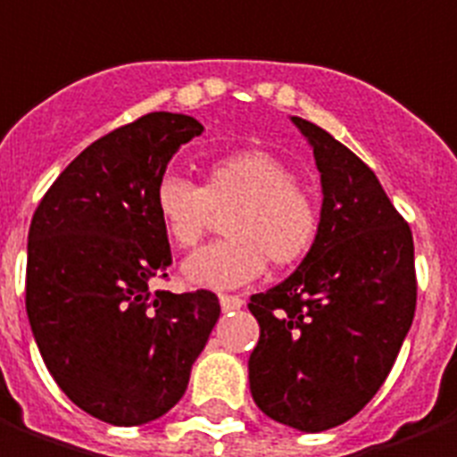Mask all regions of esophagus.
Listing matches in <instances>:
<instances>
[{"mask_svg": "<svg viewBox=\"0 0 457 457\" xmlns=\"http://www.w3.org/2000/svg\"><path fill=\"white\" fill-rule=\"evenodd\" d=\"M242 305H245V300L239 295H228V293L220 295V307H222L225 312H229V310H239Z\"/></svg>", "mask_w": 457, "mask_h": 457, "instance_id": "obj_1", "label": "esophagus"}]
</instances>
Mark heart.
I'll use <instances>...</instances> for the list:
<instances>
[{"mask_svg":"<svg viewBox=\"0 0 457 457\" xmlns=\"http://www.w3.org/2000/svg\"><path fill=\"white\" fill-rule=\"evenodd\" d=\"M154 211L179 249H194L222 220L228 235L184 263L194 286L237 288L262 276L266 262L290 269L320 237V205L293 179V169L263 150L222 154L205 167L203 184L167 171L154 186Z\"/></svg>","mask_w":457,"mask_h":457,"instance_id":"obj_1","label":"heart"}]
</instances>
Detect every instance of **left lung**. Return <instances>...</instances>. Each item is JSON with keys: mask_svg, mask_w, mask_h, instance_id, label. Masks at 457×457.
Listing matches in <instances>:
<instances>
[{"mask_svg": "<svg viewBox=\"0 0 457 457\" xmlns=\"http://www.w3.org/2000/svg\"><path fill=\"white\" fill-rule=\"evenodd\" d=\"M322 174L320 237L295 273L249 297L256 407L327 431L356 417L390 375L417 310L414 239L368 164L320 125L293 118Z\"/></svg>", "mask_w": 457, "mask_h": 457, "instance_id": "8db88e82", "label": "left lung"}]
</instances>
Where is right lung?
I'll use <instances>...</instances> for the list:
<instances>
[{
    "instance_id": "right-lung-1",
    "label": "right lung",
    "mask_w": 457,
    "mask_h": 457,
    "mask_svg": "<svg viewBox=\"0 0 457 457\" xmlns=\"http://www.w3.org/2000/svg\"><path fill=\"white\" fill-rule=\"evenodd\" d=\"M203 125L154 111L91 143L33 212L26 312L60 390L91 417L137 427L174 407L220 317L211 290H154L169 237L154 186Z\"/></svg>"
}]
</instances>
